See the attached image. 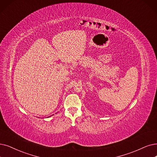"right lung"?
<instances>
[{
	"instance_id": "1",
	"label": "right lung",
	"mask_w": 157,
	"mask_h": 157,
	"mask_svg": "<svg viewBox=\"0 0 157 157\" xmlns=\"http://www.w3.org/2000/svg\"><path fill=\"white\" fill-rule=\"evenodd\" d=\"M49 117H51V116H49Z\"/></svg>"
}]
</instances>
